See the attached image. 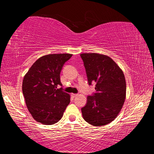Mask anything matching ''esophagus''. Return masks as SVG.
<instances>
[{
  "instance_id": "obj_1",
  "label": "esophagus",
  "mask_w": 154,
  "mask_h": 154,
  "mask_svg": "<svg viewBox=\"0 0 154 154\" xmlns=\"http://www.w3.org/2000/svg\"><path fill=\"white\" fill-rule=\"evenodd\" d=\"M71 96H72L73 98H75V97H76V96H77L78 94H71Z\"/></svg>"
}]
</instances>
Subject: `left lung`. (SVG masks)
Masks as SVG:
<instances>
[{"mask_svg":"<svg viewBox=\"0 0 154 154\" xmlns=\"http://www.w3.org/2000/svg\"><path fill=\"white\" fill-rule=\"evenodd\" d=\"M89 84L96 83V93L88 96L86 105L82 109L83 119L94 126L113 122L118 116L126 100V83L121 68L104 54H80Z\"/></svg>","mask_w":154,"mask_h":154,"instance_id":"left-lung-1","label":"left lung"}]
</instances>
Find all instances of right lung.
<instances>
[{"instance_id":"right-lung-1","label":"right lung","mask_w":154,"mask_h":154,"mask_svg":"<svg viewBox=\"0 0 154 154\" xmlns=\"http://www.w3.org/2000/svg\"><path fill=\"white\" fill-rule=\"evenodd\" d=\"M71 54H48L38 58L24 75L22 92L26 105L35 120L52 125L63 116L71 96L57 87L62 85L60 74Z\"/></svg>"}]
</instances>
